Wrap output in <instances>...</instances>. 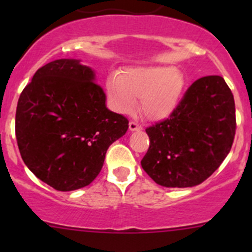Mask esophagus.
<instances>
[{
	"label": "esophagus",
	"instance_id": "esophagus-1",
	"mask_svg": "<svg viewBox=\"0 0 252 252\" xmlns=\"http://www.w3.org/2000/svg\"><path fill=\"white\" fill-rule=\"evenodd\" d=\"M141 126H139L136 122H130L129 123V130L130 131H136V130H141Z\"/></svg>",
	"mask_w": 252,
	"mask_h": 252
}]
</instances>
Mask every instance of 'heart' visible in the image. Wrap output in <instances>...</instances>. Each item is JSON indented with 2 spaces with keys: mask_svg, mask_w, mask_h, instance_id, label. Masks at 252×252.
I'll use <instances>...</instances> for the list:
<instances>
[{
  "mask_svg": "<svg viewBox=\"0 0 252 252\" xmlns=\"http://www.w3.org/2000/svg\"><path fill=\"white\" fill-rule=\"evenodd\" d=\"M187 79L173 65H145L128 68L106 81L111 107L118 113H131L141 98V112L150 121L168 118L179 106Z\"/></svg>",
  "mask_w": 252,
  "mask_h": 252,
  "instance_id": "1",
  "label": "heart"
}]
</instances>
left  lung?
Returning a JSON list of instances; mask_svg holds the SVG:
<instances>
[{"label": "left lung", "instance_id": "1", "mask_svg": "<svg viewBox=\"0 0 252 252\" xmlns=\"http://www.w3.org/2000/svg\"><path fill=\"white\" fill-rule=\"evenodd\" d=\"M235 128L234 97L224 79H197L169 118L146 129L142 168L162 187L201 184L229 154Z\"/></svg>", "mask_w": 252, "mask_h": 252}]
</instances>
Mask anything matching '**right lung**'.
<instances>
[{
	"label": "right lung",
	"instance_id": "add662e5",
	"mask_svg": "<svg viewBox=\"0 0 252 252\" xmlns=\"http://www.w3.org/2000/svg\"><path fill=\"white\" fill-rule=\"evenodd\" d=\"M95 72L62 58L39 68L18 100L16 136L28 168L60 191L90 184L128 119L106 106Z\"/></svg>",
	"mask_w": 252,
	"mask_h": 252
}]
</instances>
